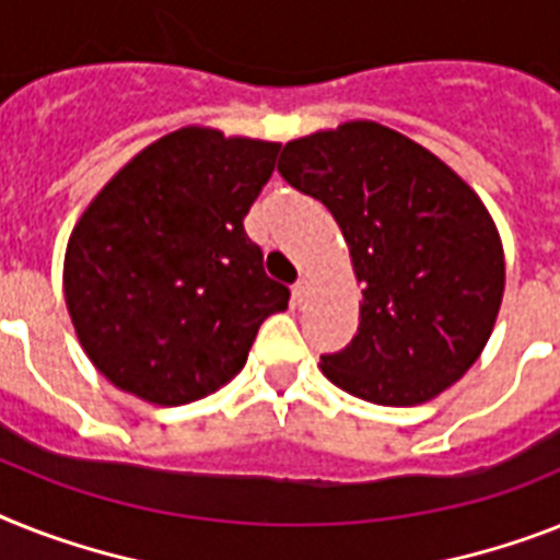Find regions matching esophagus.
I'll return each mask as SVG.
<instances>
[{"instance_id": "1", "label": "esophagus", "mask_w": 560, "mask_h": 560, "mask_svg": "<svg viewBox=\"0 0 560 560\" xmlns=\"http://www.w3.org/2000/svg\"><path fill=\"white\" fill-rule=\"evenodd\" d=\"M306 298H308V277L303 275L298 283H294V300H298V303H306Z\"/></svg>"}]
</instances>
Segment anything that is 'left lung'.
<instances>
[{"label":"left lung","mask_w":560,"mask_h":560,"mask_svg":"<svg viewBox=\"0 0 560 560\" xmlns=\"http://www.w3.org/2000/svg\"><path fill=\"white\" fill-rule=\"evenodd\" d=\"M277 171L329 208L363 283L358 335L323 374L369 404L415 406L460 381L503 298V248L478 194L377 122L285 142Z\"/></svg>","instance_id":"left-lung-1"}]
</instances>
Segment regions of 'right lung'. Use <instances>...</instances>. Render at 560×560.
<instances>
[{"label":"right lung","instance_id":"1","mask_svg":"<svg viewBox=\"0 0 560 560\" xmlns=\"http://www.w3.org/2000/svg\"><path fill=\"white\" fill-rule=\"evenodd\" d=\"M280 145L179 128L133 156L85 208L65 252L82 349L122 392L183 406L246 366L289 306L243 229Z\"/></svg>","mask_w":560,"mask_h":560}]
</instances>
